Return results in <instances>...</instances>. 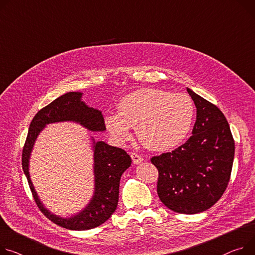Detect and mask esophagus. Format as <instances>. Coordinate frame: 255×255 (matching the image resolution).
<instances>
[{
  "instance_id": "esophagus-1",
  "label": "esophagus",
  "mask_w": 255,
  "mask_h": 255,
  "mask_svg": "<svg viewBox=\"0 0 255 255\" xmlns=\"http://www.w3.org/2000/svg\"><path fill=\"white\" fill-rule=\"evenodd\" d=\"M130 157H131V160L134 164H138V163H141L143 161V157L142 156H140L138 153L135 152H131L130 153Z\"/></svg>"
}]
</instances>
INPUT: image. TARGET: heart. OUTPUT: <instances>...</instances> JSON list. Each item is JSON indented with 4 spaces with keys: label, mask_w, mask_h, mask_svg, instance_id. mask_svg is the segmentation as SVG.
<instances>
[{
    "label": "heart",
    "mask_w": 255,
    "mask_h": 255,
    "mask_svg": "<svg viewBox=\"0 0 255 255\" xmlns=\"http://www.w3.org/2000/svg\"><path fill=\"white\" fill-rule=\"evenodd\" d=\"M195 107L185 94H170L159 89H141L117 104V113L105 117L109 132L125 140L135 128L140 142L153 151H166L178 146L191 129Z\"/></svg>",
    "instance_id": "1"
}]
</instances>
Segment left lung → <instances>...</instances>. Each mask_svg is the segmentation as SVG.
<instances>
[{
	"label": "left lung",
	"mask_w": 255,
	"mask_h": 255,
	"mask_svg": "<svg viewBox=\"0 0 255 255\" xmlns=\"http://www.w3.org/2000/svg\"><path fill=\"white\" fill-rule=\"evenodd\" d=\"M197 108L192 135L171 152L151 158L158 169L157 194L170 210L194 214L217 203L232 172L235 141L223 112L190 89Z\"/></svg>",
	"instance_id": "obj_1"
}]
</instances>
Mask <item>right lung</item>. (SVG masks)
<instances>
[{"label":"right lung","instance_id":"1","mask_svg":"<svg viewBox=\"0 0 255 255\" xmlns=\"http://www.w3.org/2000/svg\"><path fill=\"white\" fill-rule=\"evenodd\" d=\"M82 93L69 92L57 98L38 111L30 123L22 150V168L40 210L54 224L68 230L85 231L104 224L119 204L120 181L122 174L131 164L129 155L122 148L110 146L104 142H94L95 193L90 204L72 218H59L48 211L34 191L28 172V160L37 134L48 124L75 122L93 131L106 129L101 111L88 107L82 100Z\"/></svg>","mask_w":255,"mask_h":255}]
</instances>
